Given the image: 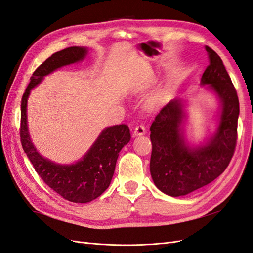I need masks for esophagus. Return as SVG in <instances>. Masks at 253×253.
I'll use <instances>...</instances> for the list:
<instances>
[{"label":"esophagus","mask_w":253,"mask_h":253,"mask_svg":"<svg viewBox=\"0 0 253 253\" xmlns=\"http://www.w3.org/2000/svg\"><path fill=\"white\" fill-rule=\"evenodd\" d=\"M146 133V129L143 125H138L134 128L133 131V137H138V135H143Z\"/></svg>","instance_id":"obj_1"}]
</instances>
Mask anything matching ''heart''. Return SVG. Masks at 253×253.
<instances>
[{
    "instance_id": "b5f03b06",
    "label": "heart",
    "mask_w": 253,
    "mask_h": 253,
    "mask_svg": "<svg viewBox=\"0 0 253 253\" xmlns=\"http://www.w3.org/2000/svg\"><path fill=\"white\" fill-rule=\"evenodd\" d=\"M160 100H161V96H160V95H156V96H154L153 98L151 99L150 106H151L152 108H155V107H156V106H158V103L160 102Z\"/></svg>"
}]
</instances>
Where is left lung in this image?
Wrapping results in <instances>:
<instances>
[{"instance_id": "8db88e82", "label": "left lung", "mask_w": 253, "mask_h": 253, "mask_svg": "<svg viewBox=\"0 0 253 253\" xmlns=\"http://www.w3.org/2000/svg\"><path fill=\"white\" fill-rule=\"evenodd\" d=\"M210 65L201 85L219 100L216 130L204 143L190 145L185 137V100L172 99L160 110L151 126L153 145L150 170L157 188L171 197L186 196L211 183L229 166L237 140L239 102L222 60L205 48Z\"/></svg>"}]
</instances>
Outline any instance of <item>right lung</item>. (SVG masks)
<instances>
[{"label":"right lung","instance_id":"1","mask_svg":"<svg viewBox=\"0 0 253 253\" xmlns=\"http://www.w3.org/2000/svg\"><path fill=\"white\" fill-rule=\"evenodd\" d=\"M87 53L88 48L70 47L51 55L32 75L21 100L20 137L24 153L43 182L64 199L75 203L90 202L106 191L112 180L119 154L130 141L129 128L122 124L103 129L80 160L75 164L61 165L37 152L30 137L27 107L31 90L44 77L66 65L83 61Z\"/></svg>","mask_w":253,"mask_h":253}]
</instances>
